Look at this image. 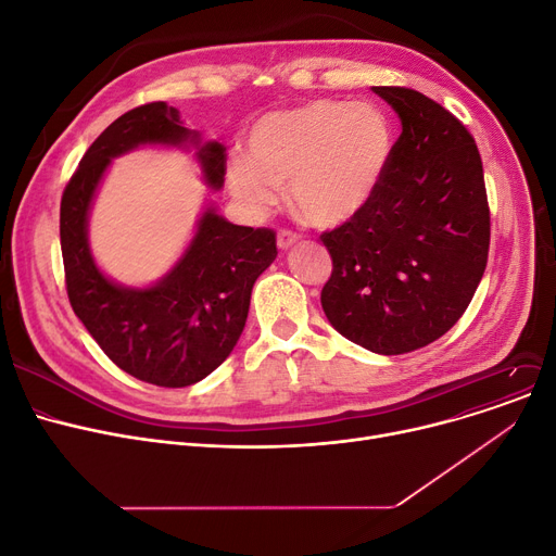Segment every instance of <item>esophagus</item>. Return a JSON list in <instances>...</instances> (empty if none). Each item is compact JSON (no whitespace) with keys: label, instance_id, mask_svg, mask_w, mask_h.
I'll return each instance as SVG.
<instances>
[{"label":"esophagus","instance_id":"esophagus-1","mask_svg":"<svg viewBox=\"0 0 556 556\" xmlns=\"http://www.w3.org/2000/svg\"><path fill=\"white\" fill-rule=\"evenodd\" d=\"M296 242H299V233L289 231V228H282V231H278V249L287 251L289 247H293Z\"/></svg>","mask_w":556,"mask_h":556}]
</instances>
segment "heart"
Listing matches in <instances>:
<instances>
[{
    "mask_svg": "<svg viewBox=\"0 0 556 556\" xmlns=\"http://www.w3.org/2000/svg\"><path fill=\"white\" fill-rule=\"evenodd\" d=\"M390 154L393 127L377 105L309 101L257 118L249 154L228 159L226 184L251 215H265L289 186L307 222L337 226L372 200Z\"/></svg>",
    "mask_w": 556,
    "mask_h": 556,
    "instance_id": "heart-1",
    "label": "heart"
}]
</instances>
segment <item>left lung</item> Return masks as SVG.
<instances>
[{"label":"left lung","mask_w":556,"mask_h":556,"mask_svg":"<svg viewBox=\"0 0 556 556\" xmlns=\"http://www.w3.org/2000/svg\"><path fill=\"white\" fill-rule=\"evenodd\" d=\"M402 121L372 200L320 236L332 276L320 305L332 328L377 354L446 334L486 267L489 204L469 129L408 87H372Z\"/></svg>","instance_id":"obj_1"}]
</instances>
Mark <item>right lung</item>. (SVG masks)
Masks as SVG:
<instances>
[{
    "label": "right lung",
    "instance_id": "1",
    "mask_svg": "<svg viewBox=\"0 0 556 556\" xmlns=\"http://www.w3.org/2000/svg\"><path fill=\"white\" fill-rule=\"evenodd\" d=\"M194 146L204 181L224 186L226 148L202 143L163 101L118 116L98 137L60 202V247L70 303L112 362L141 381L184 388L208 377L233 352L249 314L251 289L278 255L271 228L226 222L206 208L179 263L156 285L135 289L96 267L87 217L110 161L139 146Z\"/></svg>",
    "mask_w": 556,
    "mask_h": 556
}]
</instances>
